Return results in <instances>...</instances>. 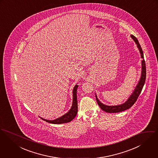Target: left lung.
Segmentation results:
<instances>
[{"label": "left lung", "instance_id": "left-lung-1", "mask_svg": "<svg viewBox=\"0 0 158 158\" xmlns=\"http://www.w3.org/2000/svg\"><path fill=\"white\" fill-rule=\"evenodd\" d=\"M131 37L134 40V41L137 44V47L140 52L141 58L143 59V60H142V74H141L140 80L139 81L138 84L137 85L136 87L135 88V91L133 92V94L130 96V97L128 98V99L125 103H123L121 105H115V106H108V105H104V104H102L98 100V99L96 95V101H97L98 105L102 110H104L106 113H119V112H121V111H125V110L130 108L137 101V99L141 93V91L143 88V87L144 85L145 82L146 67H145V60L143 59V52H142V48H141L140 44H139L138 39H136V37L133 35H131Z\"/></svg>", "mask_w": 158, "mask_h": 158}]
</instances>
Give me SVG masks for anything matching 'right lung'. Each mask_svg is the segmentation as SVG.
<instances>
[{
    "label": "right lung",
    "mask_w": 158,
    "mask_h": 158,
    "mask_svg": "<svg viewBox=\"0 0 158 158\" xmlns=\"http://www.w3.org/2000/svg\"><path fill=\"white\" fill-rule=\"evenodd\" d=\"M78 87L77 85H76L74 87L73 91V104L71 106L70 111L64 114V116L55 119L53 121H49L45 119L40 118L42 120L47 122V123H54V124H59V123H68L71 121L76 116L77 113V89Z\"/></svg>",
    "instance_id": "1"
}]
</instances>
